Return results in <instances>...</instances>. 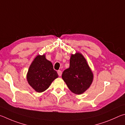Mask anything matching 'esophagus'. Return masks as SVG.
<instances>
[{
	"instance_id": "34e87169",
	"label": "esophagus",
	"mask_w": 125,
	"mask_h": 125,
	"mask_svg": "<svg viewBox=\"0 0 125 125\" xmlns=\"http://www.w3.org/2000/svg\"><path fill=\"white\" fill-rule=\"evenodd\" d=\"M58 75L59 76H61V75H62V72H61V71H60V70H58Z\"/></svg>"
}]
</instances>
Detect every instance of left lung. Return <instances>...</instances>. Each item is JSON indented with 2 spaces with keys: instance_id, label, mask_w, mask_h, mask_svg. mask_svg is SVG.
<instances>
[{
  "instance_id": "obj_1",
  "label": "left lung",
  "mask_w": 125,
  "mask_h": 125,
  "mask_svg": "<svg viewBox=\"0 0 125 125\" xmlns=\"http://www.w3.org/2000/svg\"><path fill=\"white\" fill-rule=\"evenodd\" d=\"M62 78L70 90L76 94H81L89 88L93 80V73L81 53L71 54L70 67L63 72Z\"/></svg>"
}]
</instances>
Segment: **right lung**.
I'll use <instances>...</instances> for the list:
<instances>
[{"mask_svg":"<svg viewBox=\"0 0 125 125\" xmlns=\"http://www.w3.org/2000/svg\"><path fill=\"white\" fill-rule=\"evenodd\" d=\"M58 77L52 63L45 58V55H38L31 63L27 73L28 84L37 92L41 93L49 88L52 82Z\"/></svg>","mask_w":125,"mask_h":125,"instance_id":"1","label":"right lung"}]
</instances>
